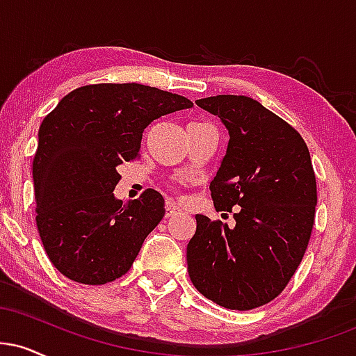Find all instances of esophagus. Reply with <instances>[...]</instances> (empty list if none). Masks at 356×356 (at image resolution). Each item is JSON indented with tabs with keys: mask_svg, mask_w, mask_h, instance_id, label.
<instances>
[{
	"mask_svg": "<svg viewBox=\"0 0 356 356\" xmlns=\"http://www.w3.org/2000/svg\"><path fill=\"white\" fill-rule=\"evenodd\" d=\"M181 214V209L177 207V204L172 201L165 202V218H174V216Z\"/></svg>",
	"mask_w": 356,
	"mask_h": 356,
	"instance_id": "34e87169",
	"label": "esophagus"
}]
</instances>
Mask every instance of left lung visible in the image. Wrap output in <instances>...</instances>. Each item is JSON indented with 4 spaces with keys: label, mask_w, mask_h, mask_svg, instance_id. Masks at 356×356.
<instances>
[{
    "label": "left lung",
    "mask_w": 356,
    "mask_h": 356,
    "mask_svg": "<svg viewBox=\"0 0 356 356\" xmlns=\"http://www.w3.org/2000/svg\"><path fill=\"white\" fill-rule=\"evenodd\" d=\"M195 104L229 132L209 189L216 211H234L236 226L195 216L187 271L207 300L246 312L275 300L303 259L316 207L312 157L288 122L249 97L218 95Z\"/></svg>",
    "instance_id": "1"
}]
</instances>
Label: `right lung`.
<instances>
[{"mask_svg":"<svg viewBox=\"0 0 356 356\" xmlns=\"http://www.w3.org/2000/svg\"><path fill=\"white\" fill-rule=\"evenodd\" d=\"M191 107L155 87L97 83L73 90L43 118L33 159L36 226L61 275L105 284L129 271L165 209L154 189L127 204L115 199L117 167L140 155L147 125Z\"/></svg>","mask_w":356,"mask_h":356,"instance_id":"add662e5","label":"right lung"}]
</instances>
